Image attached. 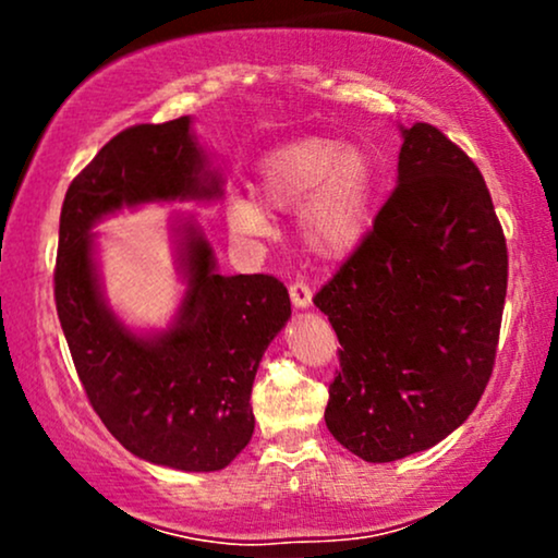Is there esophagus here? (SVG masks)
<instances>
[{"mask_svg":"<svg viewBox=\"0 0 558 558\" xmlns=\"http://www.w3.org/2000/svg\"><path fill=\"white\" fill-rule=\"evenodd\" d=\"M288 293H291V301H293V306H296V310H310L312 288L306 286L304 280H296V283H291Z\"/></svg>","mask_w":558,"mask_h":558,"instance_id":"esophagus-1","label":"esophagus"}]
</instances>
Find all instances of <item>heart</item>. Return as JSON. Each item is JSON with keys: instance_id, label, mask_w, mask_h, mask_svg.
I'll list each match as a JSON object with an SVG mask.
<instances>
[{"instance_id": "1", "label": "heart", "mask_w": 558, "mask_h": 558, "mask_svg": "<svg viewBox=\"0 0 558 558\" xmlns=\"http://www.w3.org/2000/svg\"><path fill=\"white\" fill-rule=\"evenodd\" d=\"M259 202L280 213L301 210V235L317 257L338 262L367 241L375 222L380 168L364 146L341 138L306 136L272 149L259 162ZM235 233L257 235L267 228L257 204L235 198L228 207Z\"/></svg>"}]
</instances>
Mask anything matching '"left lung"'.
<instances>
[{
	"label": "left lung",
	"instance_id": "1",
	"mask_svg": "<svg viewBox=\"0 0 558 558\" xmlns=\"http://www.w3.org/2000/svg\"><path fill=\"white\" fill-rule=\"evenodd\" d=\"M399 131L396 191L315 296L341 343L325 425L375 464L433 448L477 407L509 272L475 162L438 128Z\"/></svg>",
	"mask_w": 558,
	"mask_h": 558
}]
</instances>
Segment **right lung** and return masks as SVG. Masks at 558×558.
<instances>
[{"label": "right lung", "mask_w": 558, "mask_h": 558, "mask_svg": "<svg viewBox=\"0 0 558 558\" xmlns=\"http://www.w3.org/2000/svg\"><path fill=\"white\" fill-rule=\"evenodd\" d=\"M220 196L222 172L185 114L118 133L70 183L60 215L54 301L88 401L133 457L183 472L222 470L252 440L254 375L291 299L272 275L217 272L202 226L178 213L183 301L168 328L138 332L107 304L92 228L120 209Z\"/></svg>", "instance_id": "obj_1"}]
</instances>
